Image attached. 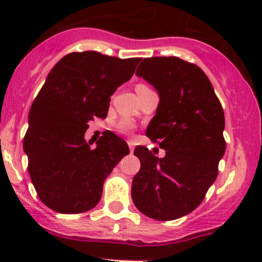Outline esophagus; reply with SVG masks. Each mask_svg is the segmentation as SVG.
Wrapping results in <instances>:
<instances>
[{
  "label": "esophagus",
  "mask_w": 262,
  "mask_h": 262,
  "mask_svg": "<svg viewBox=\"0 0 262 262\" xmlns=\"http://www.w3.org/2000/svg\"><path fill=\"white\" fill-rule=\"evenodd\" d=\"M128 146H129V150H130V152H133V150H134V142H133V141H128Z\"/></svg>",
  "instance_id": "esophagus-1"
}]
</instances>
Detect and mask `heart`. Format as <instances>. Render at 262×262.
Wrapping results in <instances>:
<instances>
[{
    "label": "heart",
    "instance_id": "obj_1",
    "mask_svg": "<svg viewBox=\"0 0 262 262\" xmlns=\"http://www.w3.org/2000/svg\"><path fill=\"white\" fill-rule=\"evenodd\" d=\"M137 89H148V87L146 86V84L140 83L137 86ZM119 129L121 132H124V133H129V132L133 129V122H132L130 120H124V121H121L119 124Z\"/></svg>",
    "mask_w": 262,
    "mask_h": 262
}]
</instances>
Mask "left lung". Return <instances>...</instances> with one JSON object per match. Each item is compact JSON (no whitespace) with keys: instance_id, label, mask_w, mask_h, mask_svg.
<instances>
[{"instance_id":"1","label":"left lung","mask_w":262,"mask_h":262,"mask_svg":"<svg viewBox=\"0 0 262 262\" xmlns=\"http://www.w3.org/2000/svg\"><path fill=\"white\" fill-rule=\"evenodd\" d=\"M136 74L159 94L146 136L166 150V157L137 146L141 168L133 179L132 199L148 218H181L204 201L218 176L226 150L223 108L206 74L179 57L143 58Z\"/></svg>"}]
</instances>
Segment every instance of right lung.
<instances>
[{
  "label": "right lung",
  "instance_id": "right-lung-1",
  "mask_svg": "<svg viewBox=\"0 0 262 262\" xmlns=\"http://www.w3.org/2000/svg\"><path fill=\"white\" fill-rule=\"evenodd\" d=\"M138 62L73 52L47 77L30 110L23 148L37 195L52 210L79 214L95 207L105 178L129 154L125 141L112 132H104L95 148L84 133L89 121L107 117L111 95L132 78Z\"/></svg>",
  "mask_w": 262,
  "mask_h": 262
}]
</instances>
